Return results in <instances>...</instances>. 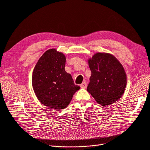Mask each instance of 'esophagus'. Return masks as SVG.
Wrapping results in <instances>:
<instances>
[{
    "instance_id": "esophagus-1",
    "label": "esophagus",
    "mask_w": 150,
    "mask_h": 150,
    "mask_svg": "<svg viewBox=\"0 0 150 150\" xmlns=\"http://www.w3.org/2000/svg\"><path fill=\"white\" fill-rule=\"evenodd\" d=\"M86 86H87V85H86V83L85 82H83V83H82L80 85V87L81 88H86Z\"/></svg>"
}]
</instances>
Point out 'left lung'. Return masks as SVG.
Segmentation results:
<instances>
[{
	"mask_svg": "<svg viewBox=\"0 0 150 150\" xmlns=\"http://www.w3.org/2000/svg\"><path fill=\"white\" fill-rule=\"evenodd\" d=\"M91 71L87 91L103 106L118 101L124 93L127 75L123 66L114 55L98 52L88 59Z\"/></svg>",
	"mask_w": 150,
	"mask_h": 150,
	"instance_id": "left-lung-1",
	"label": "left lung"
}]
</instances>
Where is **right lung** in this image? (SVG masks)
Instances as JSON below:
<instances>
[{
    "label": "right lung",
    "mask_w": 150,
    "mask_h": 150,
    "mask_svg": "<svg viewBox=\"0 0 150 150\" xmlns=\"http://www.w3.org/2000/svg\"><path fill=\"white\" fill-rule=\"evenodd\" d=\"M65 60L63 53L49 49L38 60L33 70V90L38 100L47 108L64 109L80 89L71 75L65 71Z\"/></svg>",
    "instance_id": "obj_1"
}]
</instances>
